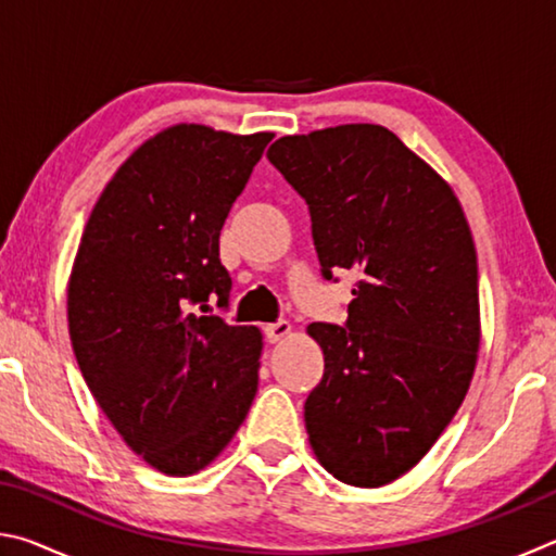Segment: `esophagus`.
<instances>
[{
	"label": "esophagus",
	"mask_w": 556,
	"mask_h": 556,
	"mask_svg": "<svg viewBox=\"0 0 556 556\" xmlns=\"http://www.w3.org/2000/svg\"><path fill=\"white\" fill-rule=\"evenodd\" d=\"M289 333H291V324L285 321V318H281V321H277V324H267V326H265V336H267L269 343L285 341V338H287Z\"/></svg>",
	"instance_id": "esophagus-1"
}]
</instances>
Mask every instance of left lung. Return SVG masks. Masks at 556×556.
<instances>
[{
  "label": "left lung",
  "instance_id": "obj_1",
  "mask_svg": "<svg viewBox=\"0 0 556 556\" xmlns=\"http://www.w3.org/2000/svg\"><path fill=\"white\" fill-rule=\"evenodd\" d=\"M267 159L306 201L324 279L355 271L345 326L312 324L324 378L308 441L338 481L407 473L454 419L481 345L478 262L451 186L380 125L279 137Z\"/></svg>",
  "mask_w": 556,
  "mask_h": 556
}]
</instances>
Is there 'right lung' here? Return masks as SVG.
<instances>
[{"instance_id":"add662e5","label":"right lung","mask_w":556,"mask_h":556,"mask_svg":"<svg viewBox=\"0 0 556 556\" xmlns=\"http://www.w3.org/2000/svg\"><path fill=\"white\" fill-rule=\"evenodd\" d=\"M269 139L205 125L159 131L110 178L73 262L78 368L125 444L166 476L208 466L255 400L260 328L195 306H228L220 230Z\"/></svg>"}]
</instances>
